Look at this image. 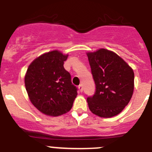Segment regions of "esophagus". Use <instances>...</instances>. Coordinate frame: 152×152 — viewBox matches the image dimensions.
Masks as SVG:
<instances>
[{
    "label": "esophagus",
    "mask_w": 152,
    "mask_h": 152,
    "mask_svg": "<svg viewBox=\"0 0 152 152\" xmlns=\"http://www.w3.org/2000/svg\"><path fill=\"white\" fill-rule=\"evenodd\" d=\"M79 90L80 92H82V91H83V86H82V85H79Z\"/></svg>",
    "instance_id": "1"
}]
</instances>
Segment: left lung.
Masks as SVG:
<instances>
[{"label":"left lung","instance_id":"left-lung-1","mask_svg":"<svg viewBox=\"0 0 152 152\" xmlns=\"http://www.w3.org/2000/svg\"><path fill=\"white\" fill-rule=\"evenodd\" d=\"M87 56L96 85L94 94L87 98L90 110L104 118L117 115L133 94V70L115 53L107 50L100 49Z\"/></svg>","mask_w":152,"mask_h":152}]
</instances>
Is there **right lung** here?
I'll return each mask as SVG.
<instances>
[{"label": "right lung", "instance_id": "obj_1", "mask_svg": "<svg viewBox=\"0 0 152 152\" xmlns=\"http://www.w3.org/2000/svg\"><path fill=\"white\" fill-rule=\"evenodd\" d=\"M67 56L58 50L47 53L35 58L26 71L24 82L29 99L46 115L68 112L77 96V88L64 67Z\"/></svg>", "mask_w": 152, "mask_h": 152}]
</instances>
